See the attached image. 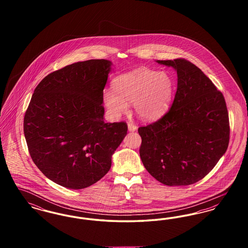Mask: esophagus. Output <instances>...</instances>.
Segmentation results:
<instances>
[{"label": "esophagus", "mask_w": 248, "mask_h": 248, "mask_svg": "<svg viewBox=\"0 0 248 248\" xmlns=\"http://www.w3.org/2000/svg\"><path fill=\"white\" fill-rule=\"evenodd\" d=\"M127 125H128V130L131 131V132H134V131H136L137 128H138L137 125L135 124H133V123H128Z\"/></svg>", "instance_id": "esophagus-1"}]
</instances>
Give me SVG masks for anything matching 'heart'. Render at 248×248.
Instances as JSON below:
<instances>
[{
	"label": "heart",
	"mask_w": 248,
	"mask_h": 248,
	"mask_svg": "<svg viewBox=\"0 0 248 248\" xmlns=\"http://www.w3.org/2000/svg\"><path fill=\"white\" fill-rule=\"evenodd\" d=\"M173 91L174 82L167 72L140 68L116 77L113 91L105 90L103 100L113 117L127 112V103L134 102L135 111L140 118L154 120L168 108Z\"/></svg>",
	"instance_id": "obj_1"
}]
</instances>
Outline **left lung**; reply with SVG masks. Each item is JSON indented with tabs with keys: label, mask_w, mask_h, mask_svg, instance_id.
Instances as JSON below:
<instances>
[{
	"label": "left lung",
	"mask_w": 248,
	"mask_h": 248,
	"mask_svg": "<svg viewBox=\"0 0 248 248\" xmlns=\"http://www.w3.org/2000/svg\"><path fill=\"white\" fill-rule=\"evenodd\" d=\"M157 62L177 71V92L164 116L139 127L140 154L155 179L187 186L205 177L226 153L229 113L222 93L189 60Z\"/></svg>",
	"instance_id": "8db88e82"
}]
</instances>
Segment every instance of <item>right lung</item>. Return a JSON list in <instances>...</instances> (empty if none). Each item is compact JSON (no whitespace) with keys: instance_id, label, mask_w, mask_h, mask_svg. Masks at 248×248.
<instances>
[{"instance_id":"right-lung-1","label":"right lung","mask_w":248,"mask_h":248,"mask_svg":"<svg viewBox=\"0 0 248 248\" xmlns=\"http://www.w3.org/2000/svg\"><path fill=\"white\" fill-rule=\"evenodd\" d=\"M110 61L68 65L37 85L24 116L29 153L41 172L62 187H89L106 175L127 134L125 122L105 123L103 90Z\"/></svg>"}]
</instances>
